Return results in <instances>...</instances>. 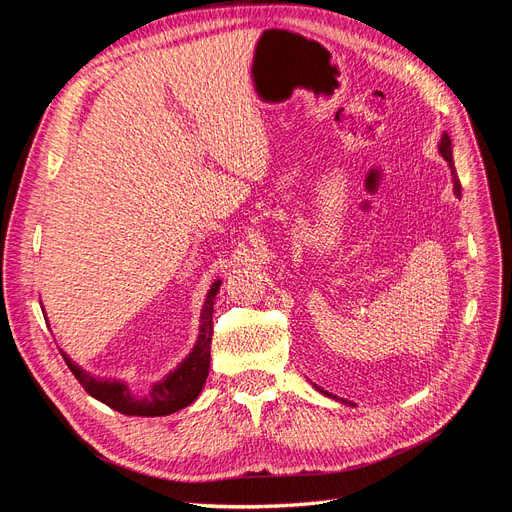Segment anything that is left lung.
<instances>
[{
	"label": "left lung",
	"mask_w": 512,
	"mask_h": 512,
	"mask_svg": "<svg viewBox=\"0 0 512 512\" xmlns=\"http://www.w3.org/2000/svg\"><path fill=\"white\" fill-rule=\"evenodd\" d=\"M442 158L448 162V166H451V175H453V188H455V194L461 196V183H459V177H457V170H455V162H453V145H451V138H448V134H442L440 138V145H438ZM318 389V386H316ZM322 391V389H318ZM324 395H329L327 391H322Z\"/></svg>",
	"instance_id": "left-lung-1"
}]
</instances>
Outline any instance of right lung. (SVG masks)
<instances>
[{
    "label": "right lung",
    "instance_id": "1",
    "mask_svg": "<svg viewBox=\"0 0 512 512\" xmlns=\"http://www.w3.org/2000/svg\"><path fill=\"white\" fill-rule=\"evenodd\" d=\"M220 280L211 284L207 292V299L200 312V329L198 339L192 352L177 365L175 371H170L166 378L156 382L147 393H132L130 386L121 380H100L94 378L83 367L76 365L66 352H61L66 365L74 374V378L81 382L83 389L96 397L108 408H113L121 414L128 416H166L173 414L200 395L209 376V363H211V335H213V301L215 294L220 292Z\"/></svg>",
    "mask_w": 512,
    "mask_h": 512
}]
</instances>
